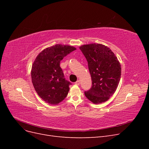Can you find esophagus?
Returning <instances> with one entry per match:
<instances>
[{"mask_svg": "<svg viewBox=\"0 0 149 149\" xmlns=\"http://www.w3.org/2000/svg\"><path fill=\"white\" fill-rule=\"evenodd\" d=\"M74 84H76V85H79V84H80V81H79V80L76 81L74 83Z\"/></svg>", "mask_w": 149, "mask_h": 149, "instance_id": "34e87169", "label": "esophagus"}]
</instances>
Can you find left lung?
<instances>
[{
	"instance_id": "8db88e82",
	"label": "left lung",
	"mask_w": 149,
	"mask_h": 149,
	"mask_svg": "<svg viewBox=\"0 0 149 149\" xmlns=\"http://www.w3.org/2000/svg\"><path fill=\"white\" fill-rule=\"evenodd\" d=\"M88 61L92 87L85 96L94 104L107 101L118 86L121 75L120 63L109 48L100 43L79 47Z\"/></svg>"
}]
</instances>
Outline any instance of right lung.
I'll use <instances>...</instances> for the list:
<instances>
[{
  "label": "right lung",
  "mask_w": 149,
  "mask_h": 149,
  "mask_svg": "<svg viewBox=\"0 0 149 149\" xmlns=\"http://www.w3.org/2000/svg\"><path fill=\"white\" fill-rule=\"evenodd\" d=\"M76 48L57 44L40 52L32 65L31 81L43 101L56 105L66 97L71 83L65 79L60 61Z\"/></svg>",
  "instance_id": "add662e5"
}]
</instances>
